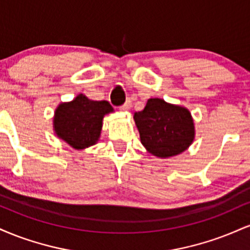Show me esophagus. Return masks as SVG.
<instances>
[{
	"label": "esophagus",
	"mask_w": 250,
	"mask_h": 250,
	"mask_svg": "<svg viewBox=\"0 0 250 250\" xmlns=\"http://www.w3.org/2000/svg\"><path fill=\"white\" fill-rule=\"evenodd\" d=\"M130 107H131V101L128 99L127 101L125 102V104H122L121 107H120V109H121V110H129V109H130Z\"/></svg>",
	"instance_id": "obj_1"
}]
</instances>
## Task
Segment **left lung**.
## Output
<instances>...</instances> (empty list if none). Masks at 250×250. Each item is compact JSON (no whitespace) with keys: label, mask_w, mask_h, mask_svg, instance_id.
<instances>
[{"label":"left lung","mask_w":250,"mask_h":250,"mask_svg":"<svg viewBox=\"0 0 250 250\" xmlns=\"http://www.w3.org/2000/svg\"><path fill=\"white\" fill-rule=\"evenodd\" d=\"M142 145L150 154L169 157L185 151L194 140V122L188 109L161 99L148 100L143 110L134 114Z\"/></svg>","instance_id":"8db88e82"}]
</instances>
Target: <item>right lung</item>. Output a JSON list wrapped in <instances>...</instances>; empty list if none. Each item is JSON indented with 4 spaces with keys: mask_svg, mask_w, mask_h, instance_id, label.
Wrapping results in <instances>:
<instances>
[{
    "mask_svg": "<svg viewBox=\"0 0 250 250\" xmlns=\"http://www.w3.org/2000/svg\"><path fill=\"white\" fill-rule=\"evenodd\" d=\"M113 111L107 101H91L82 94L69 103H61L55 111L54 128L57 136L75 149L95 145L101 134L102 120Z\"/></svg>",
    "mask_w": 250,
    "mask_h": 250,
    "instance_id": "1",
    "label": "right lung"
}]
</instances>
